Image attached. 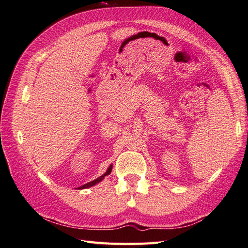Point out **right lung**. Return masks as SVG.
I'll return each instance as SVG.
<instances>
[{
	"label": "right lung",
	"mask_w": 248,
	"mask_h": 248,
	"mask_svg": "<svg viewBox=\"0 0 248 248\" xmlns=\"http://www.w3.org/2000/svg\"><path fill=\"white\" fill-rule=\"evenodd\" d=\"M111 169H112V166L110 164L109 166V168L108 169V170L104 172V174L102 175V176H100L99 178H97V179H95V180H93V181H91V182H89V183H87V184H85V185H82V186H80V187H78V189H85V188H88V187H91V186H94V185H96L97 183H99V182H101L102 180H103V178L106 177V176H108V175H109L110 174V171H111Z\"/></svg>",
	"instance_id": "right-lung-1"
}]
</instances>
